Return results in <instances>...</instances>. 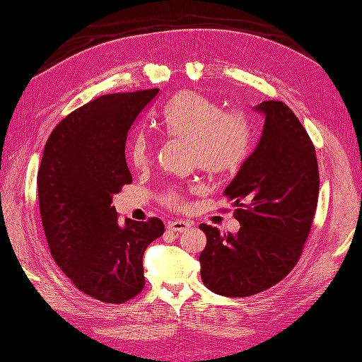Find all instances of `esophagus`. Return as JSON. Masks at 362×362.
Returning a JSON list of instances; mask_svg holds the SVG:
<instances>
[{"label": "esophagus", "mask_w": 362, "mask_h": 362, "mask_svg": "<svg viewBox=\"0 0 362 362\" xmlns=\"http://www.w3.org/2000/svg\"><path fill=\"white\" fill-rule=\"evenodd\" d=\"M167 228L173 233H184L190 228L189 222H184V220H173V222H168Z\"/></svg>", "instance_id": "esophagus-1"}]
</instances>
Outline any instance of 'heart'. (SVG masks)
I'll list each match as a JSON object with an SVG mask.
<instances>
[{"mask_svg": "<svg viewBox=\"0 0 362 362\" xmlns=\"http://www.w3.org/2000/svg\"><path fill=\"white\" fill-rule=\"evenodd\" d=\"M159 127L168 136L184 139L194 146V159L209 175L235 172L245 162L252 148V127L245 114L222 110L216 101L195 92H181L159 114ZM131 158L137 167L153 158V142L139 134L131 145ZM165 202L180 206L182 197L168 192Z\"/></svg>", "mask_w": 362, "mask_h": 362, "instance_id": "1", "label": "heart"}]
</instances>
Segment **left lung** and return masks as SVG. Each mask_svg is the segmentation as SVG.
<instances>
[{"instance_id":"obj_1","label":"left lung","mask_w":362,"mask_h":362,"mask_svg":"<svg viewBox=\"0 0 362 362\" xmlns=\"http://www.w3.org/2000/svg\"><path fill=\"white\" fill-rule=\"evenodd\" d=\"M264 117L261 139L225 189L240 223L235 234L202 223L206 247L202 279L223 297L269 289L295 267L319 198V167L306 129L283 101L255 106Z\"/></svg>"}]
</instances>
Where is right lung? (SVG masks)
Returning a JSON list of instances; mask_svg holds the SVG:
<instances>
[{
	"instance_id": "right-lung-1",
	"label": "right lung",
	"mask_w": 362,
	"mask_h": 362,
	"mask_svg": "<svg viewBox=\"0 0 362 362\" xmlns=\"http://www.w3.org/2000/svg\"><path fill=\"white\" fill-rule=\"evenodd\" d=\"M158 92L103 95L73 110L51 132L37 173L51 256L79 291L105 303H123L144 289V253L164 233L156 217L119 222L110 206L132 182L128 131Z\"/></svg>"
}]
</instances>
